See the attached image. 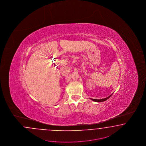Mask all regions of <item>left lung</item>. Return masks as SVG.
Wrapping results in <instances>:
<instances>
[{
    "label": "left lung",
    "instance_id": "8db88e82",
    "mask_svg": "<svg viewBox=\"0 0 146 146\" xmlns=\"http://www.w3.org/2000/svg\"><path fill=\"white\" fill-rule=\"evenodd\" d=\"M112 95V94H111V95H110V96H108V97H107V98H104V99H92V98H91V100H92L93 101H94V102H104V101H105V100H106L107 99H108Z\"/></svg>",
    "mask_w": 146,
    "mask_h": 146
}]
</instances>
